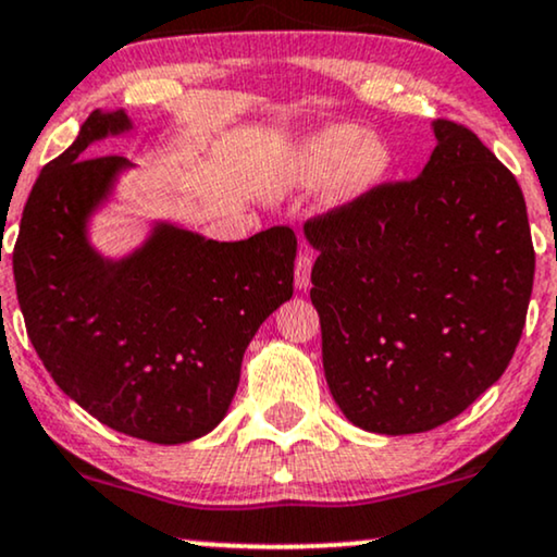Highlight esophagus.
Here are the masks:
<instances>
[{"label":"esophagus","mask_w":557,"mask_h":557,"mask_svg":"<svg viewBox=\"0 0 557 557\" xmlns=\"http://www.w3.org/2000/svg\"><path fill=\"white\" fill-rule=\"evenodd\" d=\"M311 265H314V258L309 253H301L296 258V265H294V281H296V288L299 292H307L309 288V281H311Z\"/></svg>","instance_id":"obj_1"}]
</instances>
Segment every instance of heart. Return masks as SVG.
Returning a JSON list of instances; mask_svg holds the SVG:
<instances>
[{"mask_svg":"<svg viewBox=\"0 0 557 557\" xmlns=\"http://www.w3.org/2000/svg\"><path fill=\"white\" fill-rule=\"evenodd\" d=\"M391 166L393 151L383 136L364 134L352 124H334L301 136L286 149L273 172V187L292 193L324 182V202L342 208L375 189Z\"/></svg>","mask_w":557,"mask_h":557,"instance_id":"heart-1","label":"heart"}]
</instances>
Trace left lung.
I'll return each mask as SVG.
<instances>
[{
	"instance_id": "1",
	"label": "left lung",
	"mask_w": 557,
	"mask_h": 557,
	"mask_svg": "<svg viewBox=\"0 0 557 557\" xmlns=\"http://www.w3.org/2000/svg\"><path fill=\"white\" fill-rule=\"evenodd\" d=\"M410 182L304 223L326 385L347 421L385 436L451 421L520 342L535 278L515 174L454 121Z\"/></svg>"
}]
</instances>
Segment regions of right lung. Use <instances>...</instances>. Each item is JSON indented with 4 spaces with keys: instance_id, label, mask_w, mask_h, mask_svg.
Instances as JSON below:
<instances>
[{
    "instance_id": "right-lung-1",
    "label": "right lung",
    "mask_w": 557,
    "mask_h": 557,
    "mask_svg": "<svg viewBox=\"0 0 557 557\" xmlns=\"http://www.w3.org/2000/svg\"><path fill=\"white\" fill-rule=\"evenodd\" d=\"M128 128L126 111H94L40 172L14 243V284L29 342L67 398L126 436L187 444L223 421L246 347L292 299L296 235L276 225L218 243L154 223L132 253L103 258L88 220L132 162L88 147Z\"/></svg>"
}]
</instances>
